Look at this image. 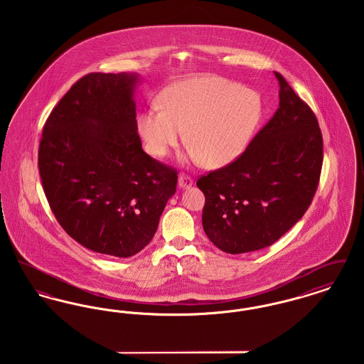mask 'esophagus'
<instances>
[{
    "label": "esophagus",
    "mask_w": 364,
    "mask_h": 364,
    "mask_svg": "<svg viewBox=\"0 0 364 364\" xmlns=\"http://www.w3.org/2000/svg\"><path fill=\"white\" fill-rule=\"evenodd\" d=\"M192 184H193V180L188 174L181 173L178 176V186L181 188H188Z\"/></svg>",
    "instance_id": "1"
}]
</instances>
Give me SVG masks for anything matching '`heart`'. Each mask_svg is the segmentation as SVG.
Returning a JSON list of instances; mask_svg holds the SVG:
<instances>
[{"label":"heart","mask_w":364,"mask_h":364,"mask_svg":"<svg viewBox=\"0 0 364 364\" xmlns=\"http://www.w3.org/2000/svg\"><path fill=\"white\" fill-rule=\"evenodd\" d=\"M161 105L139 114V134L149 153L166 156L187 129L191 158L213 169L242 156L263 114L258 92L217 76L176 83L165 90Z\"/></svg>","instance_id":"1"}]
</instances>
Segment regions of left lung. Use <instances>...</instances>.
<instances>
[{
	"instance_id": "8db88e82",
	"label": "left lung",
	"mask_w": 364,
	"mask_h": 364,
	"mask_svg": "<svg viewBox=\"0 0 364 364\" xmlns=\"http://www.w3.org/2000/svg\"><path fill=\"white\" fill-rule=\"evenodd\" d=\"M279 106L232 164L198 178L205 193L202 224L210 242L228 254L277 242L304 215L316 192L323 140L311 107L284 76Z\"/></svg>"
}]
</instances>
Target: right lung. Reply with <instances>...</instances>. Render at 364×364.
Segmentation results:
<instances>
[{"label":"right lung","mask_w":364,"mask_h":364,"mask_svg":"<svg viewBox=\"0 0 364 364\" xmlns=\"http://www.w3.org/2000/svg\"><path fill=\"white\" fill-rule=\"evenodd\" d=\"M132 73H87L43 125L38 166L49 206L72 239L128 258L151 242L177 171L146 154Z\"/></svg>","instance_id":"right-lung-1"}]
</instances>
